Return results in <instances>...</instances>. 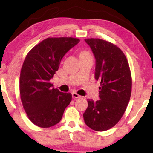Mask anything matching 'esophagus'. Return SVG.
I'll list each match as a JSON object with an SVG mask.
<instances>
[{"label":"esophagus","mask_w":153,"mask_h":153,"mask_svg":"<svg viewBox=\"0 0 153 153\" xmlns=\"http://www.w3.org/2000/svg\"><path fill=\"white\" fill-rule=\"evenodd\" d=\"M72 96H73V97H74V98H79L81 97L80 96L78 95V94H76V93H75V92H74V93H72Z\"/></svg>","instance_id":"esophagus-1"}]
</instances>
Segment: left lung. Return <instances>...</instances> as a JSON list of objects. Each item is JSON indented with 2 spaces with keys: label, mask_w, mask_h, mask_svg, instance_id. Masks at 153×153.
I'll use <instances>...</instances> for the list:
<instances>
[{
  "label": "left lung",
  "mask_w": 153,
  "mask_h": 153,
  "mask_svg": "<svg viewBox=\"0 0 153 153\" xmlns=\"http://www.w3.org/2000/svg\"><path fill=\"white\" fill-rule=\"evenodd\" d=\"M96 59L95 79L100 82L99 100L87 99L83 114L86 125L102 132L115 126L123 115L132 90V77L124 53L114 44L100 39H86Z\"/></svg>",
  "instance_id": "obj_1"
}]
</instances>
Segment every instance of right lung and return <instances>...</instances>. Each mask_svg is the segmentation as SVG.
I'll return each mask as SVG.
<instances>
[{
	"label": "right lung",
	"mask_w": 153,
	"mask_h": 153,
	"mask_svg": "<svg viewBox=\"0 0 153 153\" xmlns=\"http://www.w3.org/2000/svg\"><path fill=\"white\" fill-rule=\"evenodd\" d=\"M72 37L47 38L28 53L20 74L21 102L28 119L41 128H50L61 120L72 95L54 89L50 82L66 53L78 44Z\"/></svg>",
	"instance_id": "right-lung-1"
}]
</instances>
